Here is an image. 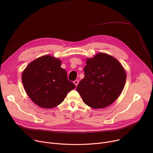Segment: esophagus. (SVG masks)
Here are the masks:
<instances>
[{"mask_svg":"<svg viewBox=\"0 0 153 153\" xmlns=\"http://www.w3.org/2000/svg\"><path fill=\"white\" fill-rule=\"evenodd\" d=\"M74 83L76 85V86H77L78 85V84H79V81H78V80H76V81H74Z\"/></svg>","mask_w":153,"mask_h":153,"instance_id":"esophagus-1","label":"esophagus"}]
</instances>
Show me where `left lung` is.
Returning <instances> with one entry per match:
<instances>
[{"mask_svg": "<svg viewBox=\"0 0 153 153\" xmlns=\"http://www.w3.org/2000/svg\"><path fill=\"white\" fill-rule=\"evenodd\" d=\"M84 78L77 91L87 105L103 108L114 102L121 94L126 82L125 71L113 56L98 53L88 58L84 69Z\"/></svg>", "mask_w": 153, "mask_h": 153, "instance_id": "left-lung-1", "label": "left lung"}]
</instances>
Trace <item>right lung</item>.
I'll list each match as a JSON object with an SVG mask.
<instances>
[{
	"label": "right lung",
	"mask_w": 153,
	"mask_h": 153,
	"mask_svg": "<svg viewBox=\"0 0 153 153\" xmlns=\"http://www.w3.org/2000/svg\"><path fill=\"white\" fill-rule=\"evenodd\" d=\"M61 66L59 59L45 55L31 62L23 71L22 81L24 89L39 107L52 108L58 106L76 87Z\"/></svg>",
	"instance_id": "add662e5"
}]
</instances>
